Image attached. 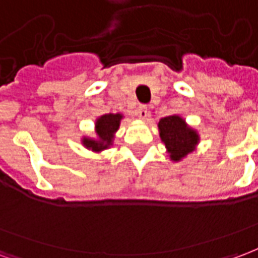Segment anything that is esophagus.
Segmentation results:
<instances>
[{
	"label": "esophagus",
	"mask_w": 258,
	"mask_h": 258,
	"mask_svg": "<svg viewBox=\"0 0 258 258\" xmlns=\"http://www.w3.org/2000/svg\"><path fill=\"white\" fill-rule=\"evenodd\" d=\"M149 114H151V112H149V109H148L145 105H141V106L138 107V116H140L142 120H146V118L149 117Z\"/></svg>",
	"instance_id": "esophagus-1"
}]
</instances>
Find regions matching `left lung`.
Returning <instances> with one entry per match:
<instances>
[{
	"label": "left lung",
	"mask_w": 258,
	"mask_h": 258,
	"mask_svg": "<svg viewBox=\"0 0 258 258\" xmlns=\"http://www.w3.org/2000/svg\"><path fill=\"white\" fill-rule=\"evenodd\" d=\"M160 140L164 142L170 160L181 162L196 149L200 137L178 114L160 118L157 124Z\"/></svg>",
	"instance_id": "8db88e82"
}]
</instances>
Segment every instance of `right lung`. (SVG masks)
I'll list each match as a JSON object with an SVG mask.
<instances>
[{
	"label": "right lung",
	"mask_w": 258,
	"mask_h": 258,
	"mask_svg": "<svg viewBox=\"0 0 258 258\" xmlns=\"http://www.w3.org/2000/svg\"><path fill=\"white\" fill-rule=\"evenodd\" d=\"M123 114L121 113H107V114H102L96 118L95 121V138H90V137H83L81 144L92 152H99L109 149L113 145V140H114V134L117 133L120 123L123 120Z\"/></svg>",
	"instance_id": "add662e5"
}]
</instances>
